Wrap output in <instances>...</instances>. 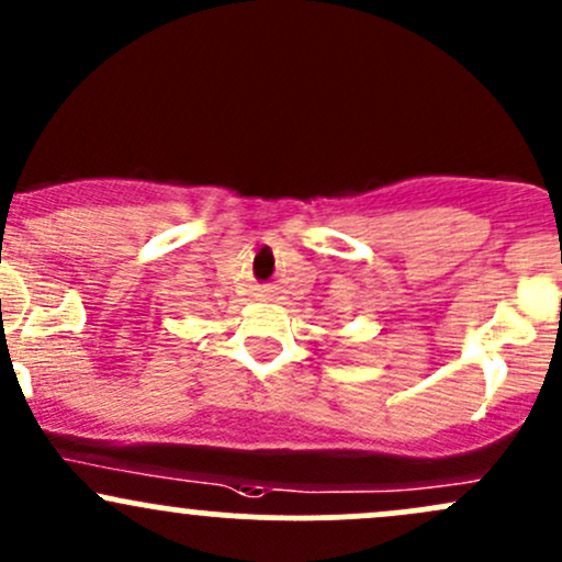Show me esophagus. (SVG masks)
<instances>
[{
  "label": "esophagus",
  "instance_id": "obj_1",
  "mask_svg": "<svg viewBox=\"0 0 562 562\" xmlns=\"http://www.w3.org/2000/svg\"><path fill=\"white\" fill-rule=\"evenodd\" d=\"M259 297H262V300H276V297H279V292H276V286L265 283V286H259Z\"/></svg>",
  "mask_w": 562,
  "mask_h": 562
}]
</instances>
